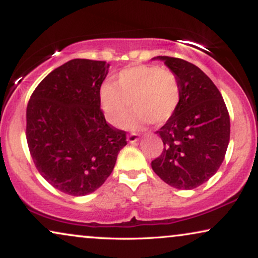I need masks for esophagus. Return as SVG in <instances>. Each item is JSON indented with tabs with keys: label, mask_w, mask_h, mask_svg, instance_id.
Listing matches in <instances>:
<instances>
[{
	"label": "esophagus",
	"mask_w": 258,
	"mask_h": 258,
	"mask_svg": "<svg viewBox=\"0 0 258 258\" xmlns=\"http://www.w3.org/2000/svg\"><path fill=\"white\" fill-rule=\"evenodd\" d=\"M126 140H128L130 143H134V142H136L137 140H139V135H137L136 133H132V134H129L128 136H126Z\"/></svg>",
	"instance_id": "34e87169"
}]
</instances>
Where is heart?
<instances>
[{"label":"heart","instance_id":"1","mask_svg":"<svg viewBox=\"0 0 258 258\" xmlns=\"http://www.w3.org/2000/svg\"><path fill=\"white\" fill-rule=\"evenodd\" d=\"M105 117L112 125H121L130 103L135 108L129 124L144 125L165 123L181 101V84L170 69L156 64H136L121 70L115 83H105L101 89Z\"/></svg>","mask_w":258,"mask_h":258}]
</instances>
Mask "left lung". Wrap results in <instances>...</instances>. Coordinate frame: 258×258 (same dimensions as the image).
<instances>
[{
    "mask_svg": "<svg viewBox=\"0 0 258 258\" xmlns=\"http://www.w3.org/2000/svg\"><path fill=\"white\" fill-rule=\"evenodd\" d=\"M178 77L181 101L156 134L163 151L151 162L158 177L176 189H195L216 174L230 140V117L213 81L192 63L158 56Z\"/></svg>",
    "mask_w": 258,
    "mask_h": 258,
    "instance_id": "obj_1",
    "label": "left lung"
}]
</instances>
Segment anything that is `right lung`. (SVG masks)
I'll list each match as a JSON object with an SVG mask.
<instances>
[{"mask_svg":"<svg viewBox=\"0 0 258 258\" xmlns=\"http://www.w3.org/2000/svg\"><path fill=\"white\" fill-rule=\"evenodd\" d=\"M109 63L70 59L48 74L27 105L31 158L59 191L84 196L103 184L126 144L124 130L105 121L100 89Z\"/></svg>","mask_w":258,"mask_h":258,"instance_id":"1","label":"right lung"}]
</instances>
